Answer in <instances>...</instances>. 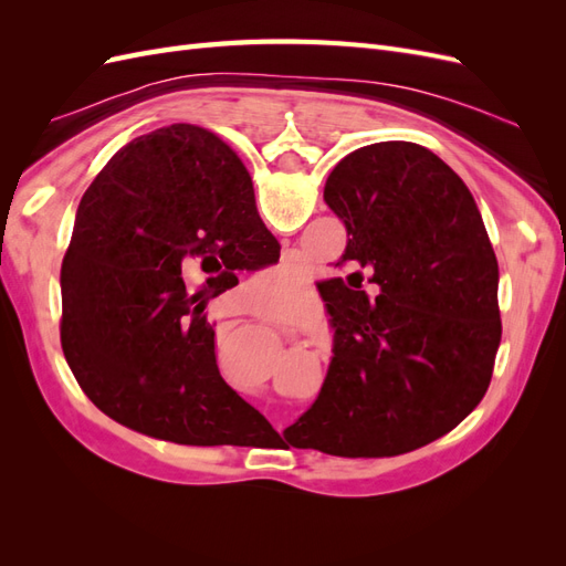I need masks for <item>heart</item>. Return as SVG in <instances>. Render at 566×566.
I'll list each match as a JSON object with an SVG mask.
<instances>
[{
    "label": "heart",
    "mask_w": 566,
    "mask_h": 566,
    "mask_svg": "<svg viewBox=\"0 0 566 566\" xmlns=\"http://www.w3.org/2000/svg\"><path fill=\"white\" fill-rule=\"evenodd\" d=\"M281 273H283V271L279 269V271H276V276H281ZM293 285H295V283H293V279H287V276H285V287H293ZM241 368H243V366H241ZM241 373H243V370H241Z\"/></svg>",
    "instance_id": "obj_1"
}]
</instances>
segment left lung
I'll list each match as a JSON object with an SVG mask.
<instances>
[{
    "mask_svg": "<svg viewBox=\"0 0 566 566\" xmlns=\"http://www.w3.org/2000/svg\"><path fill=\"white\" fill-rule=\"evenodd\" d=\"M323 198L347 227L337 264L352 273L323 287L333 361L283 437L339 458L416 451L484 399L501 347L499 262L482 212L447 163L410 142L349 153Z\"/></svg>",
    "mask_w": 566,
    "mask_h": 566,
    "instance_id": "left-lung-1",
    "label": "left lung"
}]
</instances>
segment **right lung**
Here are the masks:
<instances>
[{"label":"right lung","instance_id":"right-lung-1","mask_svg":"<svg viewBox=\"0 0 566 566\" xmlns=\"http://www.w3.org/2000/svg\"><path fill=\"white\" fill-rule=\"evenodd\" d=\"M281 250L252 181L212 132L169 125L119 148L82 196L61 266V345L92 403L186 447H245L273 430L224 382L208 297ZM198 261L206 281L185 290Z\"/></svg>","mask_w":566,"mask_h":566}]
</instances>
